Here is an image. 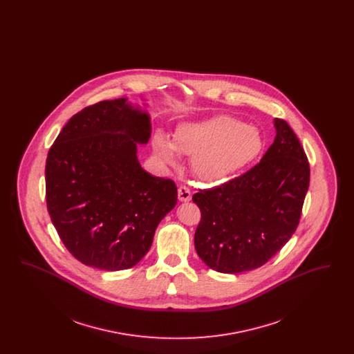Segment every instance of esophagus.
<instances>
[{"instance_id":"34e87169","label":"esophagus","mask_w":354,"mask_h":354,"mask_svg":"<svg viewBox=\"0 0 354 354\" xmlns=\"http://www.w3.org/2000/svg\"><path fill=\"white\" fill-rule=\"evenodd\" d=\"M178 198H179L180 202H189L191 201V191L185 185H180L178 188Z\"/></svg>"}]
</instances>
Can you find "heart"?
<instances>
[{
    "label": "heart",
    "instance_id": "heart-1",
    "mask_svg": "<svg viewBox=\"0 0 354 354\" xmlns=\"http://www.w3.org/2000/svg\"><path fill=\"white\" fill-rule=\"evenodd\" d=\"M261 149L256 127L228 115L182 122L172 138L158 130L152 150L163 166H174L178 152L191 156V169L205 183H219L247 166Z\"/></svg>",
    "mask_w": 354,
    "mask_h": 354
}]
</instances>
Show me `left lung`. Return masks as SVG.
I'll return each mask as SVG.
<instances>
[{
	"mask_svg": "<svg viewBox=\"0 0 354 354\" xmlns=\"http://www.w3.org/2000/svg\"><path fill=\"white\" fill-rule=\"evenodd\" d=\"M274 140L244 175L192 196L202 212L195 250L211 270H256L295 234L309 187V163L293 130L273 119Z\"/></svg>",
	"mask_w": 354,
	"mask_h": 354,
	"instance_id": "1",
	"label": "left lung"
}]
</instances>
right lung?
<instances>
[{"label":"right lung","instance_id":"add662e5","mask_svg":"<svg viewBox=\"0 0 354 354\" xmlns=\"http://www.w3.org/2000/svg\"><path fill=\"white\" fill-rule=\"evenodd\" d=\"M146 106L127 98L88 106L70 118L48 153L51 221L68 252L87 267L136 266L178 202L175 183L138 160V145L151 136Z\"/></svg>","mask_w":354,"mask_h":354}]
</instances>
